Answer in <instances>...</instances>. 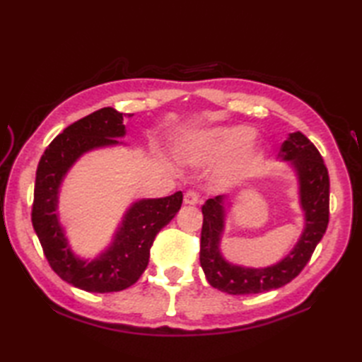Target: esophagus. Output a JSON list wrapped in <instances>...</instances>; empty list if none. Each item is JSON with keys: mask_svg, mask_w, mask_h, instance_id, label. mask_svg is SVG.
<instances>
[{"mask_svg": "<svg viewBox=\"0 0 362 362\" xmlns=\"http://www.w3.org/2000/svg\"><path fill=\"white\" fill-rule=\"evenodd\" d=\"M199 199H201V196H199L196 191H187L185 196H183V202L187 205H196L199 202Z\"/></svg>", "mask_w": 362, "mask_h": 362, "instance_id": "34e87169", "label": "esophagus"}]
</instances>
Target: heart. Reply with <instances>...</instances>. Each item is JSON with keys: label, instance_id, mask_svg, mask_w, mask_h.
<instances>
[{"label": "heart", "instance_id": "heart-1", "mask_svg": "<svg viewBox=\"0 0 362 362\" xmlns=\"http://www.w3.org/2000/svg\"><path fill=\"white\" fill-rule=\"evenodd\" d=\"M250 138L252 130L249 127L221 129L189 144L185 151V158L191 163H205V161L241 149ZM253 160H255V152L253 151L244 149L238 152L233 163L230 165L228 171L226 173V183L235 182L238 177L247 171Z\"/></svg>", "mask_w": 362, "mask_h": 362}]
</instances>
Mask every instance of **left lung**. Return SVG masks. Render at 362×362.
<instances>
[{
  "label": "left lung",
  "instance_id": "8db88e82",
  "mask_svg": "<svg viewBox=\"0 0 362 362\" xmlns=\"http://www.w3.org/2000/svg\"><path fill=\"white\" fill-rule=\"evenodd\" d=\"M284 160H292L300 179V197L306 227L289 255L271 267L244 269L221 257L219 235L224 228V199L216 196L202 206L201 266L213 288L232 296L259 294L281 288L303 271L324 236L329 221V177L322 156L302 132L291 134L281 144Z\"/></svg>",
  "mask_w": 362,
  "mask_h": 362
}]
</instances>
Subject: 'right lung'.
<instances>
[{
  "label": "right lung",
  "mask_w": 362,
  "mask_h": 362,
  "mask_svg": "<svg viewBox=\"0 0 362 362\" xmlns=\"http://www.w3.org/2000/svg\"><path fill=\"white\" fill-rule=\"evenodd\" d=\"M124 117H132V113ZM122 119V113L104 107L73 122L45 149L35 174L30 221L46 259L52 271L66 283L99 294L122 291L138 281L148 267L157 233L169 224L183 202L182 191L168 197L136 202L127 211L109 250L91 263L73 255L56 214L59 185L83 152L118 143L115 138L126 134Z\"/></svg>",
  "instance_id": "add662e5"
}]
</instances>
